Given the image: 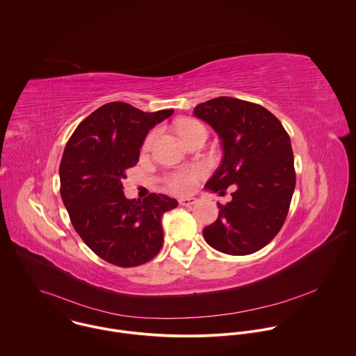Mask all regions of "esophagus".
Masks as SVG:
<instances>
[{
    "mask_svg": "<svg viewBox=\"0 0 356 356\" xmlns=\"http://www.w3.org/2000/svg\"><path fill=\"white\" fill-rule=\"evenodd\" d=\"M197 203V199H193V197H182L179 199V204L184 205V207H192L195 204Z\"/></svg>",
    "mask_w": 356,
    "mask_h": 356,
    "instance_id": "esophagus-1",
    "label": "esophagus"
}]
</instances>
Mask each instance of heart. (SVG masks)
I'll return each mask as SVG.
<instances>
[{
    "label": "heart",
    "mask_w": 356,
    "mask_h": 356,
    "mask_svg": "<svg viewBox=\"0 0 356 356\" xmlns=\"http://www.w3.org/2000/svg\"><path fill=\"white\" fill-rule=\"evenodd\" d=\"M199 130H205L203 124L199 123L197 120H192V119H188V120H182L179 124H178V134L182 138L199 131ZM152 134L147 138V145H149V143L152 141ZM203 175V171L200 168L197 170H185V171H179V172H175L172 175H170L167 178V184L170 186L171 191L177 192V193H188L191 191H193V188L196 186L199 178Z\"/></svg>",
    "instance_id": "b5f03b06"
}]
</instances>
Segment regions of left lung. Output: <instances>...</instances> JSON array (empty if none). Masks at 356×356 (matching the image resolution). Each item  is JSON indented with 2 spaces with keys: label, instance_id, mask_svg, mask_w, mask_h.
<instances>
[{
  "label": "left lung",
  "instance_id": "obj_1",
  "mask_svg": "<svg viewBox=\"0 0 356 356\" xmlns=\"http://www.w3.org/2000/svg\"><path fill=\"white\" fill-rule=\"evenodd\" d=\"M193 115L218 134L223 152L205 189L223 195L236 186L232 202L218 203V219L204 227V240L223 254H254L277 236L288 215L296 185L291 138L270 111L238 99L202 102Z\"/></svg>",
  "mask_w": 356,
  "mask_h": 356
}]
</instances>
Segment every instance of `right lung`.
Wrapping results in <instances>:
<instances>
[{
	"label": "right lung",
	"mask_w": 356,
	"mask_h": 356,
	"mask_svg": "<svg viewBox=\"0 0 356 356\" xmlns=\"http://www.w3.org/2000/svg\"><path fill=\"white\" fill-rule=\"evenodd\" d=\"M172 112L108 102L79 123L65 145L60 163L63 203L85 244L108 263L138 266L163 245L161 216L178 202L161 193L127 199L122 181L137 164L149 130Z\"/></svg>",
	"instance_id": "right-lung-1"
}]
</instances>
